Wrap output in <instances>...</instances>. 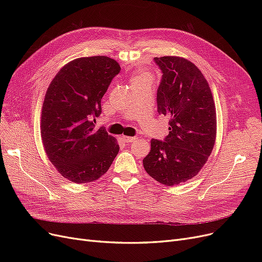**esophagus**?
Masks as SVG:
<instances>
[{
	"label": "esophagus",
	"mask_w": 262,
	"mask_h": 262,
	"mask_svg": "<svg viewBox=\"0 0 262 262\" xmlns=\"http://www.w3.org/2000/svg\"><path fill=\"white\" fill-rule=\"evenodd\" d=\"M122 138H123V140L125 141V142H127V143H129V142H135V141H137V137H129V136H122Z\"/></svg>",
	"instance_id": "34e87169"
}]
</instances>
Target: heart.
<instances>
[{
  "label": "heart",
  "instance_id": "1",
  "mask_svg": "<svg viewBox=\"0 0 262 262\" xmlns=\"http://www.w3.org/2000/svg\"><path fill=\"white\" fill-rule=\"evenodd\" d=\"M140 77H145V75H144V74H141V75H139L137 78H140Z\"/></svg>",
  "mask_w": 262,
  "mask_h": 262
}]
</instances>
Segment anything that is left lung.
Wrapping results in <instances>:
<instances>
[{
  "label": "left lung",
  "mask_w": 262,
  "mask_h": 262,
  "mask_svg": "<svg viewBox=\"0 0 262 262\" xmlns=\"http://www.w3.org/2000/svg\"><path fill=\"white\" fill-rule=\"evenodd\" d=\"M162 73L157 112L170 119L164 141L152 139L146 173L166 186L194 177L210 156L216 136L212 93L200 69L183 57H155Z\"/></svg>",
  "instance_id": "8db88e82"
}]
</instances>
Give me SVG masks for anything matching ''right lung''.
Masks as SVG:
<instances>
[{
  "label": "right lung",
  "instance_id": "obj_1",
  "mask_svg": "<svg viewBox=\"0 0 262 262\" xmlns=\"http://www.w3.org/2000/svg\"><path fill=\"white\" fill-rule=\"evenodd\" d=\"M120 64L107 56L68 62L51 81L41 113V138L50 161L72 183L96 181L119 153L116 138L94 129L101 100Z\"/></svg>",
  "mask_w": 262,
  "mask_h": 262
}]
</instances>
